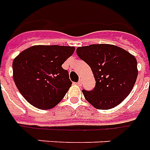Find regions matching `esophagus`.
I'll return each instance as SVG.
<instances>
[{
    "label": "esophagus",
    "mask_w": 150,
    "mask_h": 150,
    "mask_svg": "<svg viewBox=\"0 0 150 150\" xmlns=\"http://www.w3.org/2000/svg\"><path fill=\"white\" fill-rule=\"evenodd\" d=\"M77 85H78V86H81V85H82V80H81V79H80V80L78 81H77Z\"/></svg>",
    "instance_id": "34e87169"
}]
</instances>
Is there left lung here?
<instances>
[{"label":"left lung","instance_id":"1","mask_svg":"<svg viewBox=\"0 0 150 150\" xmlns=\"http://www.w3.org/2000/svg\"><path fill=\"white\" fill-rule=\"evenodd\" d=\"M77 54L91 68L94 74L96 81L94 90H83L82 93L95 108H113L131 93L138 74L134 56L111 44L79 47Z\"/></svg>","mask_w":150,"mask_h":150}]
</instances>
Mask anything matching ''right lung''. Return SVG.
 I'll use <instances>...</instances> for the list:
<instances>
[{
    "mask_svg": "<svg viewBox=\"0 0 150 150\" xmlns=\"http://www.w3.org/2000/svg\"><path fill=\"white\" fill-rule=\"evenodd\" d=\"M75 47L36 45L24 50L13 62V77L29 103L42 110L56 107L72 85L62 64Z\"/></svg>",
    "mask_w": 150,
    "mask_h": 150,
    "instance_id": "add662e5",
    "label": "right lung"
}]
</instances>
